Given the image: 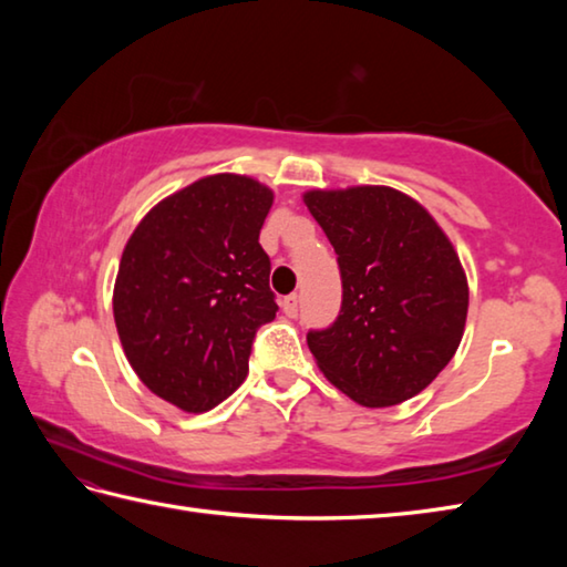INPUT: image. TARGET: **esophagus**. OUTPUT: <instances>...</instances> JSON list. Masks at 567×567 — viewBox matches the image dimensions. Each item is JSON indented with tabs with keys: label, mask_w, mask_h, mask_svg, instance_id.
I'll use <instances>...</instances> for the list:
<instances>
[{
	"label": "esophagus",
	"mask_w": 567,
	"mask_h": 567,
	"mask_svg": "<svg viewBox=\"0 0 567 567\" xmlns=\"http://www.w3.org/2000/svg\"><path fill=\"white\" fill-rule=\"evenodd\" d=\"M282 310L287 318H295L297 310H300V295H290L282 300Z\"/></svg>",
	"instance_id": "esophagus-1"
}]
</instances>
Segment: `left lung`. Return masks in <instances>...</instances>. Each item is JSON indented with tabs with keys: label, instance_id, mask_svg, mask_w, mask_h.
Returning <instances> with one entry per match:
<instances>
[{
	"label": "left lung",
	"instance_id": "8db88e82",
	"mask_svg": "<svg viewBox=\"0 0 567 567\" xmlns=\"http://www.w3.org/2000/svg\"><path fill=\"white\" fill-rule=\"evenodd\" d=\"M302 199L342 277L338 320L307 332L318 368L364 408L415 398L453 360L465 332L470 292L453 243L400 189H310Z\"/></svg>",
	"mask_w": 567,
	"mask_h": 567
}]
</instances>
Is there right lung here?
<instances>
[{"mask_svg":"<svg viewBox=\"0 0 567 567\" xmlns=\"http://www.w3.org/2000/svg\"><path fill=\"white\" fill-rule=\"evenodd\" d=\"M275 192L209 175L157 203L124 245L112 310L124 354L157 398L207 412L243 385L260 324L275 320L260 229Z\"/></svg>","mask_w":567,"mask_h":567,"instance_id":"right-lung-1","label":"right lung"}]
</instances>
